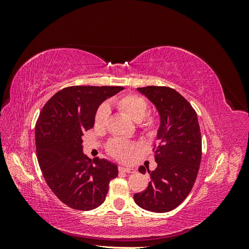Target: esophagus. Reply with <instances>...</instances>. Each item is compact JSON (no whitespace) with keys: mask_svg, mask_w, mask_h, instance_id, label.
I'll list each match as a JSON object with an SVG mask.
<instances>
[{"mask_svg":"<svg viewBox=\"0 0 249 249\" xmlns=\"http://www.w3.org/2000/svg\"><path fill=\"white\" fill-rule=\"evenodd\" d=\"M119 170L124 171V172H127V173H134L136 171V169H134L133 167H124V166H119Z\"/></svg>","mask_w":249,"mask_h":249,"instance_id":"34e87169","label":"esophagus"}]
</instances>
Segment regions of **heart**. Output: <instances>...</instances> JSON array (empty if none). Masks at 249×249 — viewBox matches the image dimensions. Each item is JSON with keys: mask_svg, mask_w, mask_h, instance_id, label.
Masks as SVG:
<instances>
[{"mask_svg": "<svg viewBox=\"0 0 249 249\" xmlns=\"http://www.w3.org/2000/svg\"><path fill=\"white\" fill-rule=\"evenodd\" d=\"M109 105L114 106L120 112L129 116L135 123H138L140 129L147 136L152 137L157 133L158 122L153 116L146 115L148 111V105L143 97L135 94H125L116 99H113ZM109 118L108 105H102L96 111L94 117L95 125L99 127L105 126ZM138 144L132 141H125L123 139H113L108 143V150L118 159L125 160L133 155L137 149Z\"/></svg>", "mask_w": 249, "mask_h": 249, "instance_id": "1", "label": "heart"}]
</instances>
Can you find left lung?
<instances>
[{
  "instance_id": "8db88e82",
  "label": "left lung",
  "mask_w": 249,
  "mask_h": 249,
  "mask_svg": "<svg viewBox=\"0 0 249 249\" xmlns=\"http://www.w3.org/2000/svg\"><path fill=\"white\" fill-rule=\"evenodd\" d=\"M154 104L160 117L154 148L157 168L140 166L150 180L144 191L134 194L137 205L150 212L176 209L190 193L201 160V135L196 112L175 89L163 86L137 88Z\"/></svg>"
}]
</instances>
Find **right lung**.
I'll return each instance as SVG.
<instances>
[{"mask_svg": "<svg viewBox=\"0 0 249 249\" xmlns=\"http://www.w3.org/2000/svg\"><path fill=\"white\" fill-rule=\"evenodd\" d=\"M119 86H71L53 95L35 126L37 160L56 196L74 210L89 211L106 199L115 163L83 153L82 137L94 125L100 105L124 90Z\"/></svg>", "mask_w": 249, "mask_h": 249, "instance_id": "right-lung-1", "label": "right lung"}]
</instances>
